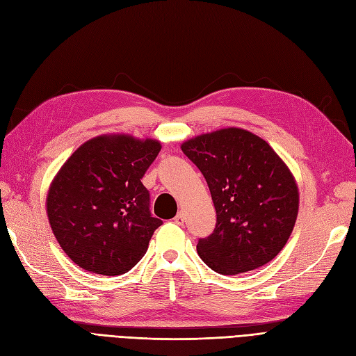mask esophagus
I'll list each match as a JSON object with an SVG mask.
<instances>
[{"label":"esophagus","mask_w":356,"mask_h":356,"mask_svg":"<svg viewBox=\"0 0 356 356\" xmlns=\"http://www.w3.org/2000/svg\"><path fill=\"white\" fill-rule=\"evenodd\" d=\"M184 221H186L184 213H182V212H178V213H177V217H175V222H177L178 225H182V224H184Z\"/></svg>","instance_id":"esophagus-1"}]
</instances>
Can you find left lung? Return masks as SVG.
<instances>
[{
  "label": "left lung",
  "mask_w": 356,
  "mask_h": 356,
  "mask_svg": "<svg viewBox=\"0 0 356 356\" xmlns=\"http://www.w3.org/2000/svg\"><path fill=\"white\" fill-rule=\"evenodd\" d=\"M208 182L217 224L199 239L197 254L221 275L267 264L289 239L298 188L288 166L264 139L238 127L220 129L181 145Z\"/></svg>",
  "instance_id": "left-lung-1"
}]
</instances>
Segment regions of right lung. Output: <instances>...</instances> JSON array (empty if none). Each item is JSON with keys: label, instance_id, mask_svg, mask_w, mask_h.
Segmentation results:
<instances>
[{"label": "right lung", "instance_id": "right-lung-1", "mask_svg": "<svg viewBox=\"0 0 356 356\" xmlns=\"http://www.w3.org/2000/svg\"><path fill=\"white\" fill-rule=\"evenodd\" d=\"M160 148L156 139L96 136L53 179L46 200L51 232L84 270L123 275L147 252L161 220L149 212L141 179Z\"/></svg>", "mask_w": 356, "mask_h": 356}]
</instances>
